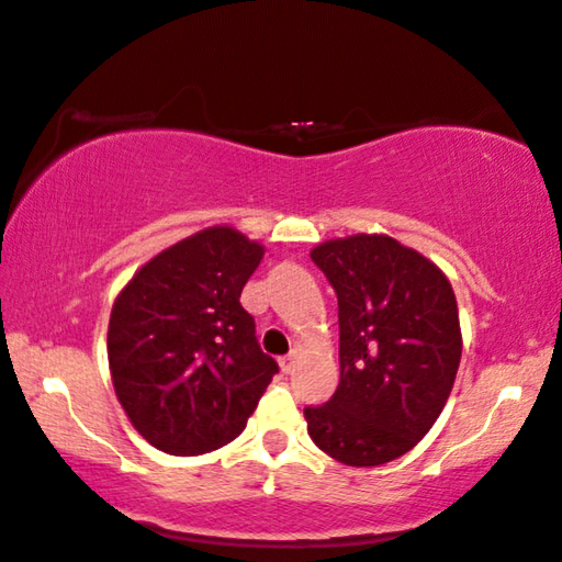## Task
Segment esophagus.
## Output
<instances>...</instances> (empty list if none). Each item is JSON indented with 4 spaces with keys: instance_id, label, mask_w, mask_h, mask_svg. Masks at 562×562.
<instances>
[{
    "instance_id": "esophagus-1",
    "label": "esophagus",
    "mask_w": 562,
    "mask_h": 562,
    "mask_svg": "<svg viewBox=\"0 0 562 562\" xmlns=\"http://www.w3.org/2000/svg\"><path fill=\"white\" fill-rule=\"evenodd\" d=\"M280 368H282V373H292V368H295V356H282Z\"/></svg>"
}]
</instances>
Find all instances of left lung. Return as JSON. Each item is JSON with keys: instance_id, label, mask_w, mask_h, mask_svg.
<instances>
[{"instance_id": "1", "label": "left lung", "mask_w": 562, "mask_h": 562, "mask_svg": "<svg viewBox=\"0 0 562 562\" xmlns=\"http://www.w3.org/2000/svg\"><path fill=\"white\" fill-rule=\"evenodd\" d=\"M313 262L338 295L340 383L307 406V434L348 467L404 457L437 422L462 361L454 290L389 234L321 241Z\"/></svg>"}]
</instances>
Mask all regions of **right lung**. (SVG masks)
<instances>
[{
	"instance_id": "obj_1",
	"label": "right lung",
	"mask_w": 562,
	"mask_h": 562,
	"mask_svg": "<svg viewBox=\"0 0 562 562\" xmlns=\"http://www.w3.org/2000/svg\"><path fill=\"white\" fill-rule=\"evenodd\" d=\"M262 257L259 241L220 224L148 259L115 297L113 389L150 447L196 457L245 431L278 373L239 303Z\"/></svg>"
}]
</instances>
